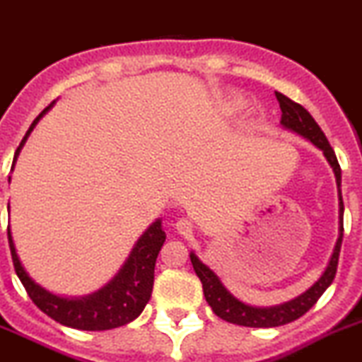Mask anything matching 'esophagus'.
<instances>
[{"instance_id":"obj_1","label":"esophagus","mask_w":362,"mask_h":362,"mask_svg":"<svg viewBox=\"0 0 362 362\" xmlns=\"http://www.w3.org/2000/svg\"><path fill=\"white\" fill-rule=\"evenodd\" d=\"M177 230L180 232V234H185V232H189V230H191V221H189V219H185V218L178 219Z\"/></svg>"}]
</instances>
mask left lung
I'll use <instances>...</instances> for the list:
<instances>
[{
  "instance_id": "obj_1",
  "label": "left lung",
  "mask_w": 362,
  "mask_h": 362,
  "mask_svg": "<svg viewBox=\"0 0 362 362\" xmlns=\"http://www.w3.org/2000/svg\"><path fill=\"white\" fill-rule=\"evenodd\" d=\"M276 100H279L280 110H282V117H280V124L286 130H291L295 134L302 135L303 139L310 141L316 148L323 151L325 158L329 160L330 168H332L334 175H336V184H337V194H339V238H337L336 246H334L332 257H330L329 266L325 268L323 275L320 276L318 282H314L305 293L296 296L295 300H289L286 303L273 307H252L248 303H243L241 300L235 298L230 291L221 284L219 276L212 272L209 266H205L200 259L191 252V262L192 268L197 272L198 279L202 280L204 286V295L207 300L209 305L212 307L216 316L223 318L225 322L235 323V325H245V327H280L286 323H291L298 320L300 316L307 313L314 303L318 302L320 296L325 293V289L332 284L334 276L337 272V261H339V252H341V241H343V197H341V168L337 162L336 153H334L332 146L327 141L325 134L318 123L314 121V117L303 109L300 103H295L284 94L275 93Z\"/></svg>"
}]
</instances>
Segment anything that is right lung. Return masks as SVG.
I'll return each instance as SVG.
<instances>
[{
  "mask_svg": "<svg viewBox=\"0 0 362 362\" xmlns=\"http://www.w3.org/2000/svg\"><path fill=\"white\" fill-rule=\"evenodd\" d=\"M52 105L53 103H49L30 124L28 132L13 155V164H16V158H18L23 144L28 139V135L32 134L40 117L52 109ZM6 230H8V246L10 253H12L13 268H16L19 280L25 286L32 302L55 322L78 330H110L134 322L146 307L151 296V289H153L155 261H157L158 252L165 241V232L162 230L160 219L151 223L148 230L139 238V241L135 243L130 255L121 266L119 272L116 273V276L96 293L82 296V298L57 296L40 288L39 284H35V280L30 279L18 257L10 227Z\"/></svg>",
  "mask_w": 362,
  "mask_h": 362,
  "instance_id": "right-lung-1",
  "label": "right lung"
}]
</instances>
